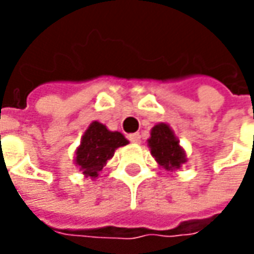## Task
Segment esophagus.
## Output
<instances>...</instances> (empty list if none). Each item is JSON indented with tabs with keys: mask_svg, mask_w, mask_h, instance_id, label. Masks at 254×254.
Returning <instances> with one entry per match:
<instances>
[{
	"mask_svg": "<svg viewBox=\"0 0 254 254\" xmlns=\"http://www.w3.org/2000/svg\"><path fill=\"white\" fill-rule=\"evenodd\" d=\"M128 140L131 142H134V144H140V141H141V137H140V134L138 132H134V134H130L128 135Z\"/></svg>",
	"mask_w": 254,
	"mask_h": 254,
	"instance_id": "obj_1",
	"label": "esophagus"
}]
</instances>
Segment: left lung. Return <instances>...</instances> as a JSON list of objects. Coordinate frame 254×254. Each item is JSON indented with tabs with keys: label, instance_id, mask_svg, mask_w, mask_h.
Here are the masks:
<instances>
[{
	"label": "left lung",
	"instance_id": "obj_1",
	"mask_svg": "<svg viewBox=\"0 0 254 254\" xmlns=\"http://www.w3.org/2000/svg\"><path fill=\"white\" fill-rule=\"evenodd\" d=\"M148 147L155 161L164 170L175 171L187 162V155L180 145V140L165 123H160L152 127Z\"/></svg>",
	"mask_w": 254,
	"mask_h": 254
}]
</instances>
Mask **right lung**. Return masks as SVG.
<instances>
[{
  "mask_svg": "<svg viewBox=\"0 0 254 254\" xmlns=\"http://www.w3.org/2000/svg\"><path fill=\"white\" fill-rule=\"evenodd\" d=\"M126 144H128V140L122 132L110 131L102 123L93 122L76 150L74 164L86 178L96 180L114 151Z\"/></svg>",
  "mask_w": 254,
  "mask_h": 254,
  "instance_id": "right-lung-1",
  "label": "right lung"
}]
</instances>
